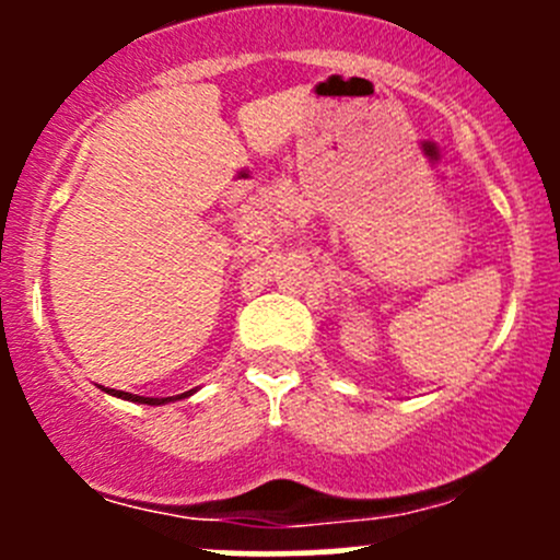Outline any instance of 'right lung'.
I'll return each instance as SVG.
<instances>
[{
  "instance_id": "right-lung-1",
  "label": "right lung",
  "mask_w": 560,
  "mask_h": 560,
  "mask_svg": "<svg viewBox=\"0 0 560 560\" xmlns=\"http://www.w3.org/2000/svg\"><path fill=\"white\" fill-rule=\"evenodd\" d=\"M105 393L116 395V398H124V400H132V404H149V406H160V404H171V400H178V398H189L195 389H189V393H180L175 395V398H145V395H132V393H124V389H105Z\"/></svg>"
}]
</instances>
